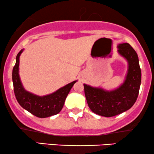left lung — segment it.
Masks as SVG:
<instances>
[{"label": "left lung", "instance_id": "8db88e82", "mask_svg": "<svg viewBox=\"0 0 154 154\" xmlns=\"http://www.w3.org/2000/svg\"><path fill=\"white\" fill-rule=\"evenodd\" d=\"M118 52L128 60V73L121 87L113 91L84 85L88 106L95 114L111 117L128 110L135 103L141 82V69L137 53L129 43L119 44Z\"/></svg>", "mask_w": 154, "mask_h": 154}]
</instances>
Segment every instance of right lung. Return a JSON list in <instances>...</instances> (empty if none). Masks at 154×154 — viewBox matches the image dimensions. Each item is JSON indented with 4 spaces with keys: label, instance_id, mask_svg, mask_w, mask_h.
Instances as JSON below:
<instances>
[{
    "label": "right lung",
    "instance_id": "obj_1",
    "mask_svg": "<svg viewBox=\"0 0 154 154\" xmlns=\"http://www.w3.org/2000/svg\"><path fill=\"white\" fill-rule=\"evenodd\" d=\"M23 50L17 56V61L12 72L14 91L18 103L26 111L39 118H45L56 115L61 111L70 90L76 82L74 81L60 88L52 94L40 97L26 91L22 87L19 76V56Z\"/></svg>",
    "mask_w": 154,
    "mask_h": 154
}]
</instances>
